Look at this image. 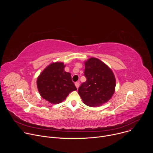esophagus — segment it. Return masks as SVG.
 <instances>
[{"label": "esophagus", "instance_id": "34e87169", "mask_svg": "<svg viewBox=\"0 0 153 153\" xmlns=\"http://www.w3.org/2000/svg\"><path fill=\"white\" fill-rule=\"evenodd\" d=\"M75 85H76V88L78 89L79 87V85H80L79 82H76V83H75Z\"/></svg>", "mask_w": 153, "mask_h": 153}]
</instances>
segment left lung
<instances>
[{
	"instance_id": "left-lung-1",
	"label": "left lung",
	"mask_w": 153,
	"mask_h": 153,
	"mask_svg": "<svg viewBox=\"0 0 153 153\" xmlns=\"http://www.w3.org/2000/svg\"><path fill=\"white\" fill-rule=\"evenodd\" d=\"M84 63L86 81L79 87L78 93L87 106H102L110 100L114 93V74L107 65L97 58L91 57Z\"/></svg>"
}]
</instances>
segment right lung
<instances>
[{"label":"right lung","mask_w":153,"mask_h":153,"mask_svg":"<svg viewBox=\"0 0 153 153\" xmlns=\"http://www.w3.org/2000/svg\"><path fill=\"white\" fill-rule=\"evenodd\" d=\"M63 62H53L42 71L37 79V86L41 97L52 104H58L68 94L77 90L71 73L65 71Z\"/></svg>","instance_id":"add662e5"}]
</instances>
